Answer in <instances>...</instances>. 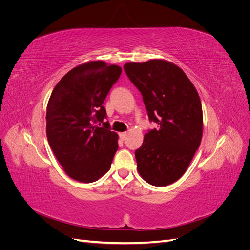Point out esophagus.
<instances>
[{
	"instance_id": "1",
	"label": "esophagus",
	"mask_w": 250,
	"mask_h": 250,
	"mask_svg": "<svg viewBox=\"0 0 250 250\" xmlns=\"http://www.w3.org/2000/svg\"><path fill=\"white\" fill-rule=\"evenodd\" d=\"M119 137L122 141H125L126 138H127V133L126 132H121V133H119Z\"/></svg>"
}]
</instances>
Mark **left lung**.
I'll return each mask as SVG.
<instances>
[{
    "instance_id": "8db88e82",
    "label": "left lung",
    "mask_w": 250,
    "mask_h": 250,
    "mask_svg": "<svg viewBox=\"0 0 250 250\" xmlns=\"http://www.w3.org/2000/svg\"><path fill=\"white\" fill-rule=\"evenodd\" d=\"M124 70L143 96L149 121L157 124L135 150L139 173L155 187L173 184L184 175L201 142L197 90L183 70L165 60L129 62Z\"/></svg>"
}]
</instances>
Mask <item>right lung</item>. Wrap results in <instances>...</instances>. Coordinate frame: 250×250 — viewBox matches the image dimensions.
Wrapping results in <instances>:
<instances>
[{
  "label": "right lung",
  "mask_w": 250,
  "mask_h": 250,
  "mask_svg": "<svg viewBox=\"0 0 250 250\" xmlns=\"http://www.w3.org/2000/svg\"><path fill=\"white\" fill-rule=\"evenodd\" d=\"M122 69L103 62L74 67L54 87L47 107V138L65 173L80 183H93L109 169L118 134L104 122L103 106ZM104 124L101 126V123Z\"/></svg>",
  "instance_id": "right-lung-1"
}]
</instances>
